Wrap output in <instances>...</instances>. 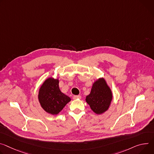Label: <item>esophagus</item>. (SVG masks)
<instances>
[{"label": "esophagus", "instance_id": "34e87169", "mask_svg": "<svg viewBox=\"0 0 154 154\" xmlns=\"http://www.w3.org/2000/svg\"><path fill=\"white\" fill-rule=\"evenodd\" d=\"M73 99L74 100H79L81 99V96L80 95H75L73 96Z\"/></svg>", "mask_w": 154, "mask_h": 154}]
</instances>
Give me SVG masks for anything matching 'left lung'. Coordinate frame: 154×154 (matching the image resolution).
Here are the masks:
<instances>
[{
	"label": "left lung",
	"instance_id": "left-lung-1",
	"mask_svg": "<svg viewBox=\"0 0 154 154\" xmlns=\"http://www.w3.org/2000/svg\"><path fill=\"white\" fill-rule=\"evenodd\" d=\"M112 99V91L102 78L93 83L90 94L86 97V101L94 112L101 114L108 109Z\"/></svg>",
	"mask_w": 154,
	"mask_h": 154
}]
</instances>
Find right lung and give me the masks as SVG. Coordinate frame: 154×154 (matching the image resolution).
I'll list each match as a JSON object with an SVG mask.
<instances>
[{
    "label": "right lung",
    "mask_w": 154,
    "mask_h": 154,
    "mask_svg": "<svg viewBox=\"0 0 154 154\" xmlns=\"http://www.w3.org/2000/svg\"><path fill=\"white\" fill-rule=\"evenodd\" d=\"M38 101L47 112L57 115L71 101V98L63 93L59 88V80L48 78L41 86L38 93Z\"/></svg>",
    "instance_id": "add662e5"
}]
</instances>
